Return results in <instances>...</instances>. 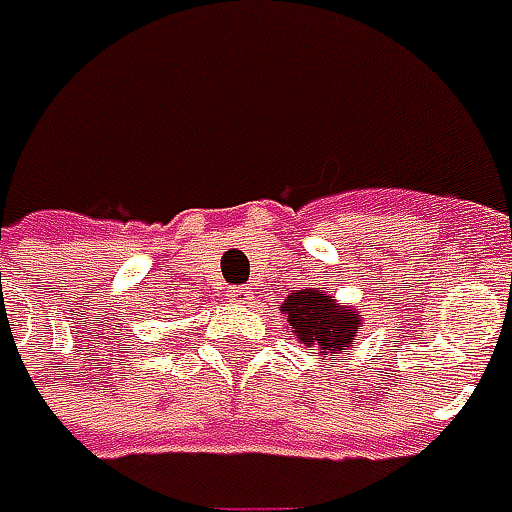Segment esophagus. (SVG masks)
Masks as SVG:
<instances>
[{"mask_svg": "<svg viewBox=\"0 0 512 512\" xmlns=\"http://www.w3.org/2000/svg\"><path fill=\"white\" fill-rule=\"evenodd\" d=\"M226 297H228V303H234V306H250V303H253L248 286H231Z\"/></svg>", "mask_w": 512, "mask_h": 512, "instance_id": "34e87169", "label": "esophagus"}]
</instances>
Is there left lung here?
<instances>
[{
  "label": "left lung",
  "mask_w": 512,
  "mask_h": 512,
  "mask_svg": "<svg viewBox=\"0 0 512 512\" xmlns=\"http://www.w3.org/2000/svg\"><path fill=\"white\" fill-rule=\"evenodd\" d=\"M286 322L300 344L317 347L322 355L333 350H347L361 331L364 314L355 308L339 306L331 295L322 289H295L281 303Z\"/></svg>",
  "instance_id": "left-lung-1"
}]
</instances>
